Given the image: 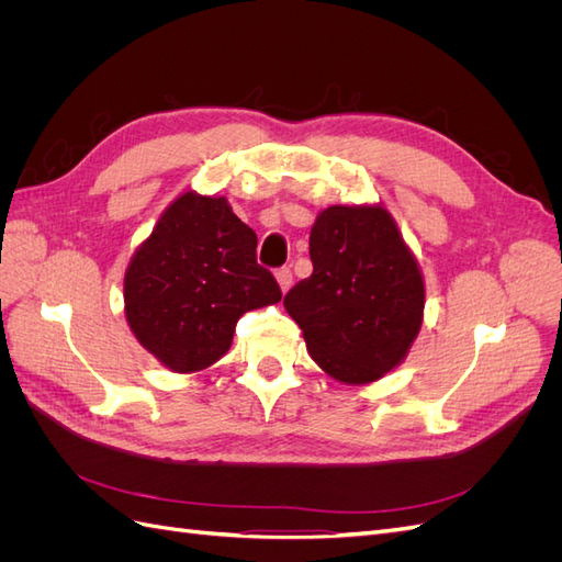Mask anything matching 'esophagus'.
<instances>
[{"label":"esophagus","mask_w":562,"mask_h":562,"mask_svg":"<svg viewBox=\"0 0 562 562\" xmlns=\"http://www.w3.org/2000/svg\"><path fill=\"white\" fill-rule=\"evenodd\" d=\"M277 281H279V285H281V291L285 293L288 288L293 285V271H291V267H281V269H277Z\"/></svg>","instance_id":"1"}]
</instances>
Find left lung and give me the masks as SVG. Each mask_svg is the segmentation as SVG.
I'll return each instance as SVG.
<instances>
[{"instance_id":"8db88e82","label":"left lung","mask_w":562,"mask_h":562,"mask_svg":"<svg viewBox=\"0 0 562 562\" xmlns=\"http://www.w3.org/2000/svg\"><path fill=\"white\" fill-rule=\"evenodd\" d=\"M314 271L283 304L312 359L339 382L366 384L398 366L422 326L424 281L382 206H330L310 234Z\"/></svg>"}]
</instances>
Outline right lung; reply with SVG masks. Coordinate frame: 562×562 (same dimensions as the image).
<instances>
[{
	"instance_id": "right-lung-1",
	"label": "right lung",
	"mask_w": 562,
	"mask_h": 562,
	"mask_svg": "<svg viewBox=\"0 0 562 562\" xmlns=\"http://www.w3.org/2000/svg\"><path fill=\"white\" fill-rule=\"evenodd\" d=\"M255 248L258 236L227 199H176L126 269V318L140 345L176 372L225 356L236 321L281 300Z\"/></svg>"
}]
</instances>
